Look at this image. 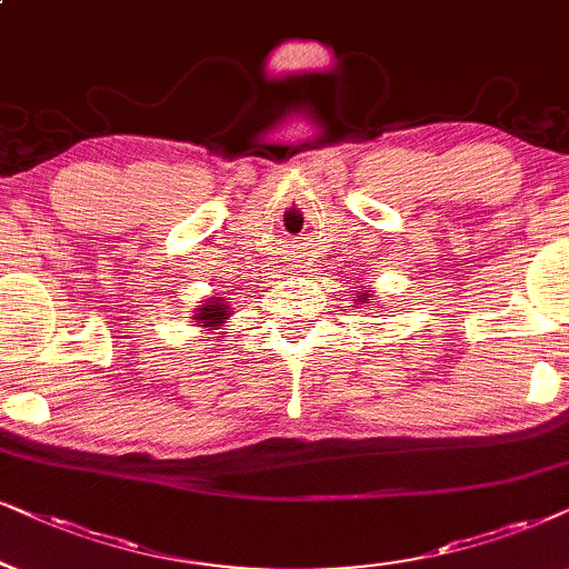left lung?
Returning <instances> with one entry per match:
<instances>
[{"label":"left lung","instance_id":"8db88e82","mask_svg":"<svg viewBox=\"0 0 569 569\" xmlns=\"http://www.w3.org/2000/svg\"><path fill=\"white\" fill-rule=\"evenodd\" d=\"M355 301H362V305H365V307H370V293H368V291H365V293H362V297H359V299H355Z\"/></svg>","mask_w":569,"mask_h":569}]
</instances>
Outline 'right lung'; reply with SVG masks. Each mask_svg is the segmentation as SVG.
Wrapping results in <instances>:
<instances>
[{
    "label": "right lung",
    "instance_id": "add662e5",
    "mask_svg": "<svg viewBox=\"0 0 569 569\" xmlns=\"http://www.w3.org/2000/svg\"><path fill=\"white\" fill-rule=\"evenodd\" d=\"M228 318H231V307L226 305V299L210 297L204 299V305H199L197 315H193V322H201V328L207 330H218Z\"/></svg>",
    "mask_w": 569,
    "mask_h": 569
}]
</instances>
